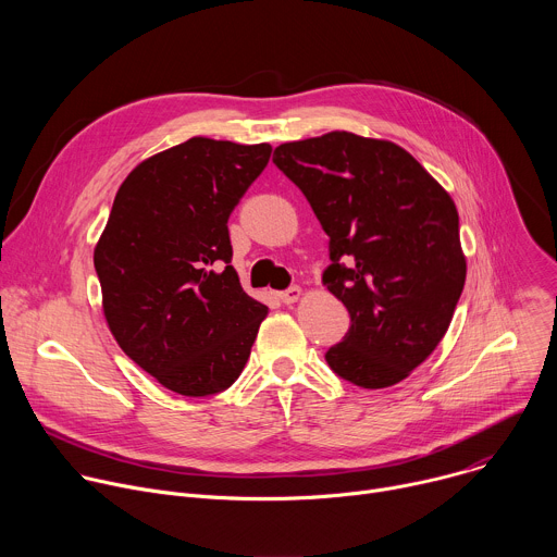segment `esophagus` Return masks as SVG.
<instances>
[{"label": "esophagus", "instance_id": "esophagus-1", "mask_svg": "<svg viewBox=\"0 0 557 557\" xmlns=\"http://www.w3.org/2000/svg\"><path fill=\"white\" fill-rule=\"evenodd\" d=\"M299 295H301V288H299V286H290V288H286V290L280 293V299H282L284 304H293V301L299 299Z\"/></svg>", "mask_w": 557, "mask_h": 557}]
</instances>
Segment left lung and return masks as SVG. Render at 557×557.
Instances as JSON below:
<instances>
[{
    "label": "left lung",
    "mask_w": 557,
    "mask_h": 557,
    "mask_svg": "<svg viewBox=\"0 0 557 557\" xmlns=\"http://www.w3.org/2000/svg\"><path fill=\"white\" fill-rule=\"evenodd\" d=\"M273 163L329 235L324 284L350 314L331 370L368 389L399 383L438 346L465 286L454 200L399 145L350 132L284 143Z\"/></svg>",
    "instance_id": "obj_1"
}]
</instances>
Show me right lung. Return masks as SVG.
Listing matches in <instances>:
<instances>
[{
    "label": "right lung",
    "instance_id": "1",
    "mask_svg": "<svg viewBox=\"0 0 557 557\" xmlns=\"http://www.w3.org/2000/svg\"><path fill=\"white\" fill-rule=\"evenodd\" d=\"M269 158L267 143L211 138L147 158L116 191L95 249L114 339L183 396L233 385L269 312L231 267L226 224Z\"/></svg>",
    "mask_w": 557,
    "mask_h": 557
}]
</instances>
